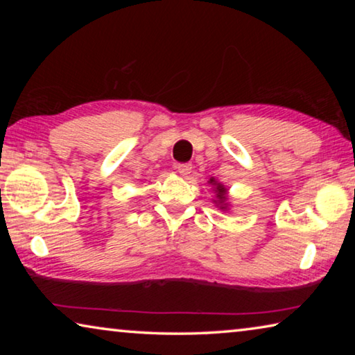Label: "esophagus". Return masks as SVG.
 I'll return each mask as SVG.
<instances>
[{"label":"esophagus","instance_id":"34e87169","mask_svg":"<svg viewBox=\"0 0 355 355\" xmlns=\"http://www.w3.org/2000/svg\"><path fill=\"white\" fill-rule=\"evenodd\" d=\"M177 171H178V173L182 177H188L189 173H191V171H192V166L191 164H178L177 166Z\"/></svg>","mask_w":355,"mask_h":355}]
</instances>
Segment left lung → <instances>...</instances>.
<instances>
[{
	"label": "left lung",
	"mask_w": 355,
	"mask_h": 355,
	"mask_svg": "<svg viewBox=\"0 0 355 355\" xmlns=\"http://www.w3.org/2000/svg\"><path fill=\"white\" fill-rule=\"evenodd\" d=\"M209 183H213V184L216 186V189H214V191H216V192H218V197H219V200H220L219 203H222V202H224V200H225V192H227V189H225V188H224V186H222V184H219V183H216L213 178H211V180H209ZM220 208H225V207H224V205H222Z\"/></svg>",
	"instance_id": "left-lung-1"
}]
</instances>
